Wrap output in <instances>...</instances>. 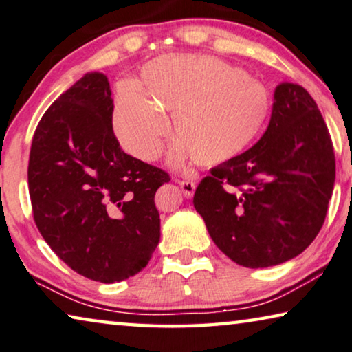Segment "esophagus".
<instances>
[{
  "mask_svg": "<svg viewBox=\"0 0 352 352\" xmlns=\"http://www.w3.org/2000/svg\"><path fill=\"white\" fill-rule=\"evenodd\" d=\"M177 184H179V187H181V190L184 193V197H186V198H192L193 197L195 190H197V182L184 179V181H177Z\"/></svg>",
  "mask_w": 352,
  "mask_h": 352,
  "instance_id": "esophagus-1",
  "label": "esophagus"
}]
</instances>
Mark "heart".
Wrapping results in <instances>:
<instances>
[{"instance_id": "1", "label": "heart", "mask_w": 352, "mask_h": 352, "mask_svg": "<svg viewBox=\"0 0 352 352\" xmlns=\"http://www.w3.org/2000/svg\"><path fill=\"white\" fill-rule=\"evenodd\" d=\"M140 91L122 86L113 108V132L121 148L154 160L173 131L168 160L184 166L219 165L250 148L266 129L272 96L244 69L199 53H176L146 64Z\"/></svg>"}]
</instances>
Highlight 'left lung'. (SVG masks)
<instances>
[{"instance_id":"obj_1","label":"left lung","mask_w":352,"mask_h":352,"mask_svg":"<svg viewBox=\"0 0 352 352\" xmlns=\"http://www.w3.org/2000/svg\"><path fill=\"white\" fill-rule=\"evenodd\" d=\"M335 182L332 140L300 85L274 91L266 132L250 149L210 170L193 197L209 236L239 266L289 261L315 241Z\"/></svg>"}]
</instances>
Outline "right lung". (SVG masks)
Returning a JSON list of instances; mask_svg holds the SVG:
<instances>
[{"label": "right lung", "mask_w": 352, "mask_h": 352, "mask_svg": "<svg viewBox=\"0 0 352 352\" xmlns=\"http://www.w3.org/2000/svg\"><path fill=\"white\" fill-rule=\"evenodd\" d=\"M107 75L85 74L32 137L28 186L42 237L75 272L102 283L133 277L160 241L154 195L170 176L124 153L113 133Z\"/></svg>", "instance_id": "obj_1"}]
</instances>
